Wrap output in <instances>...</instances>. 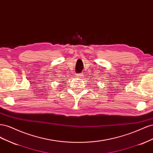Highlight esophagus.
I'll use <instances>...</instances> for the list:
<instances>
[{"label": "esophagus", "mask_w": 153, "mask_h": 153, "mask_svg": "<svg viewBox=\"0 0 153 153\" xmlns=\"http://www.w3.org/2000/svg\"><path fill=\"white\" fill-rule=\"evenodd\" d=\"M76 76L79 77L80 78H82L83 76H84V75H83L82 73H78V74H76Z\"/></svg>", "instance_id": "esophagus-1"}]
</instances>
